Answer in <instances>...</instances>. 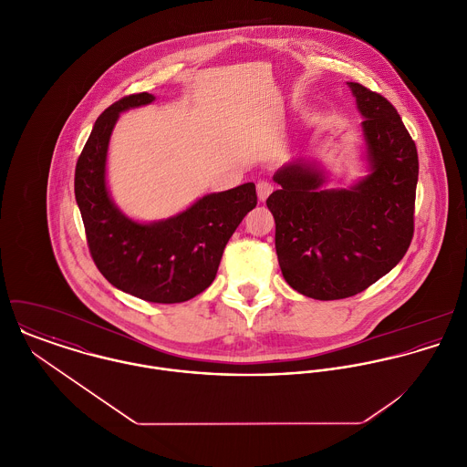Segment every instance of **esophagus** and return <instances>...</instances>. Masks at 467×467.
I'll list each match as a JSON object with an SVG mask.
<instances>
[{
	"mask_svg": "<svg viewBox=\"0 0 467 467\" xmlns=\"http://www.w3.org/2000/svg\"><path fill=\"white\" fill-rule=\"evenodd\" d=\"M271 192H273V183L271 182H267V180H259L257 182V196H259V200H266Z\"/></svg>",
	"mask_w": 467,
	"mask_h": 467,
	"instance_id": "esophagus-1",
	"label": "esophagus"
}]
</instances>
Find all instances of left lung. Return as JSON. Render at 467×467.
<instances>
[{"instance_id":"obj_1","label":"left lung","mask_w":467,"mask_h":467,"mask_svg":"<svg viewBox=\"0 0 467 467\" xmlns=\"http://www.w3.org/2000/svg\"><path fill=\"white\" fill-rule=\"evenodd\" d=\"M348 86L365 117L370 174L352 189H322V172L296 161L273 176L280 189L266 201L282 275L315 300L365 291L400 263L413 237L415 141L383 95Z\"/></svg>"}]
</instances>
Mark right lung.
Returning <instances> with one entry per match:
<instances>
[{
    "instance_id": "add662e5",
    "label": "right lung",
    "mask_w": 467,
    "mask_h": 467,
    "mask_svg": "<svg viewBox=\"0 0 467 467\" xmlns=\"http://www.w3.org/2000/svg\"><path fill=\"white\" fill-rule=\"evenodd\" d=\"M133 93L111 104L95 122L75 167L78 204L91 259L115 287L154 304H180L215 278L224 246L255 208L254 183L208 194L185 212L152 224L134 223L109 200L106 154L120 111L152 102Z\"/></svg>"
}]
</instances>
